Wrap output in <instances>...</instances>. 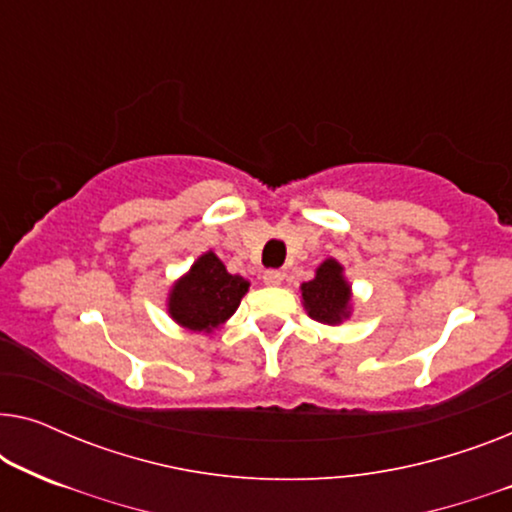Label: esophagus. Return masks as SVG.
I'll use <instances>...</instances> for the list:
<instances>
[{"instance_id": "1", "label": "esophagus", "mask_w": 512, "mask_h": 512, "mask_svg": "<svg viewBox=\"0 0 512 512\" xmlns=\"http://www.w3.org/2000/svg\"><path fill=\"white\" fill-rule=\"evenodd\" d=\"M263 282L268 286H279L284 282V272L282 270H265L263 272Z\"/></svg>"}]
</instances>
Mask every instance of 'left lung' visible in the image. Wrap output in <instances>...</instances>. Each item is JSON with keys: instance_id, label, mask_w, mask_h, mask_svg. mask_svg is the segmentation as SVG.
Segmentation results:
<instances>
[{"instance_id": "obj_1", "label": "left lung", "mask_w": 512, "mask_h": 512, "mask_svg": "<svg viewBox=\"0 0 512 512\" xmlns=\"http://www.w3.org/2000/svg\"><path fill=\"white\" fill-rule=\"evenodd\" d=\"M303 303L312 319L321 324H340L349 312V286L342 277L340 263L328 258L319 265L317 277L303 286Z\"/></svg>"}]
</instances>
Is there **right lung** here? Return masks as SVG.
Returning <instances> with one entry per match:
<instances>
[{
  "instance_id": "obj_1",
  "label": "right lung",
  "mask_w": 512,
  "mask_h": 512,
  "mask_svg": "<svg viewBox=\"0 0 512 512\" xmlns=\"http://www.w3.org/2000/svg\"><path fill=\"white\" fill-rule=\"evenodd\" d=\"M247 289V279L230 275L226 265L207 251L195 261L191 272L174 284L170 314L191 331H212L233 317Z\"/></svg>"
}]
</instances>
